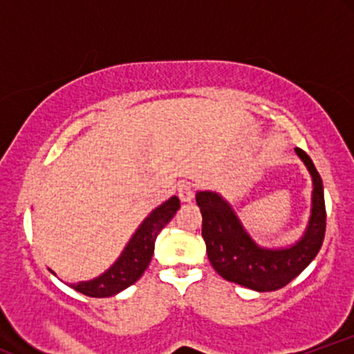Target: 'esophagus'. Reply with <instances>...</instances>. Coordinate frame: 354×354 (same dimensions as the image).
I'll list each match as a JSON object with an SVG mask.
<instances>
[{"label": "esophagus", "mask_w": 354, "mask_h": 354, "mask_svg": "<svg viewBox=\"0 0 354 354\" xmlns=\"http://www.w3.org/2000/svg\"><path fill=\"white\" fill-rule=\"evenodd\" d=\"M178 196H180V200L183 203H189L194 198L193 186H191L189 183H185V181L180 183V185H178Z\"/></svg>", "instance_id": "34e87169"}]
</instances>
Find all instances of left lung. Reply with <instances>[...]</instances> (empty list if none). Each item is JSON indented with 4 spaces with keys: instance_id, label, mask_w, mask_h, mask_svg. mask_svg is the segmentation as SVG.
<instances>
[{
    "instance_id": "8db88e82",
    "label": "left lung",
    "mask_w": 354,
    "mask_h": 354,
    "mask_svg": "<svg viewBox=\"0 0 354 354\" xmlns=\"http://www.w3.org/2000/svg\"><path fill=\"white\" fill-rule=\"evenodd\" d=\"M313 180L311 214L303 236L288 248H263L248 234L241 221L221 194L198 191L196 203L203 216V239L211 266L219 276L250 290L276 291L293 281L315 259L324 239L326 208L323 181L311 158L295 148Z\"/></svg>"
}]
</instances>
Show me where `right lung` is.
Returning a JSON list of instances; mask_svg holds the SVG:
<instances>
[{
    "instance_id": "add662e5",
    "label": "right lung",
    "mask_w": 354,
    "mask_h": 354,
    "mask_svg": "<svg viewBox=\"0 0 354 354\" xmlns=\"http://www.w3.org/2000/svg\"><path fill=\"white\" fill-rule=\"evenodd\" d=\"M178 209H180L178 196H171L163 205L154 208L148 214V218H145L140 228L135 231L123 253L115 261V265L104 271L103 274H100L98 278L73 283L70 286L78 293L91 296V298H108V296L118 295L120 291L131 286L143 276L149 261H151L156 236L171 221Z\"/></svg>"
}]
</instances>
